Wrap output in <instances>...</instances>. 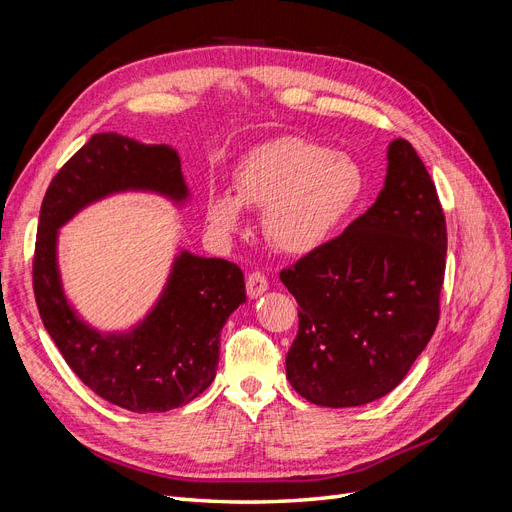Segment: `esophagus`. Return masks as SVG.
I'll use <instances>...</instances> for the list:
<instances>
[{
  "mask_svg": "<svg viewBox=\"0 0 512 512\" xmlns=\"http://www.w3.org/2000/svg\"><path fill=\"white\" fill-rule=\"evenodd\" d=\"M269 288V282H267V277L262 275V273H250L247 275V294H250L252 299H258L262 292H265Z\"/></svg>",
  "mask_w": 512,
  "mask_h": 512,
  "instance_id": "34e87169",
  "label": "esophagus"
}]
</instances>
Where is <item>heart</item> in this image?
<instances>
[{"label": "heart", "instance_id": "1", "mask_svg": "<svg viewBox=\"0 0 512 512\" xmlns=\"http://www.w3.org/2000/svg\"><path fill=\"white\" fill-rule=\"evenodd\" d=\"M232 190L211 192L207 220L224 237L243 228V207L265 211V235L284 254L307 256L329 245L361 207L367 175L350 153L299 136L247 151L232 170Z\"/></svg>", "mask_w": 512, "mask_h": 512}]
</instances>
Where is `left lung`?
I'll return each instance as SVG.
<instances>
[{"label": "left lung", "mask_w": 512, "mask_h": 512, "mask_svg": "<svg viewBox=\"0 0 512 512\" xmlns=\"http://www.w3.org/2000/svg\"><path fill=\"white\" fill-rule=\"evenodd\" d=\"M386 162L376 203L280 273L299 303L286 378L316 406L354 408L391 393L440 318L446 222L436 185L404 138Z\"/></svg>", "instance_id": "1"}]
</instances>
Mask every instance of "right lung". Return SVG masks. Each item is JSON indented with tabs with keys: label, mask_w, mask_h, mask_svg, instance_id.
<instances>
[{
	"label": "right lung",
	"mask_w": 512,
	"mask_h": 512,
	"mask_svg": "<svg viewBox=\"0 0 512 512\" xmlns=\"http://www.w3.org/2000/svg\"><path fill=\"white\" fill-rule=\"evenodd\" d=\"M126 192L188 205L192 194L177 149L102 132L74 153L40 207L34 294L44 329L91 391L130 412H166L190 404L213 382L220 333L247 299L245 280L235 262L179 247L160 297L141 320L126 331L91 327L61 282L59 228L98 200Z\"/></svg>",
	"instance_id": "1"
}]
</instances>
